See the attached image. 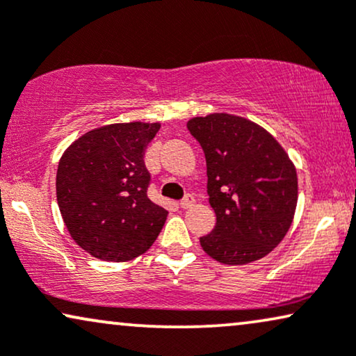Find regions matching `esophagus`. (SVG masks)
<instances>
[{
  "label": "esophagus",
  "mask_w": 356,
  "mask_h": 356,
  "mask_svg": "<svg viewBox=\"0 0 356 356\" xmlns=\"http://www.w3.org/2000/svg\"><path fill=\"white\" fill-rule=\"evenodd\" d=\"M193 204H195V197H193V195H186L181 201H179V206H181L183 209H188V207H191Z\"/></svg>",
  "instance_id": "34e87169"
}]
</instances>
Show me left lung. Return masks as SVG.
<instances>
[{"label":"left lung","mask_w":356,"mask_h":356,"mask_svg":"<svg viewBox=\"0 0 356 356\" xmlns=\"http://www.w3.org/2000/svg\"><path fill=\"white\" fill-rule=\"evenodd\" d=\"M206 156L207 195L216 212L202 250L225 265H245L273 250L291 227L298 202L296 168L276 138L232 114L186 124Z\"/></svg>","instance_id":"left-lung-1"}]
</instances>
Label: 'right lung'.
<instances>
[{"label": "right lung", "mask_w": 356, "mask_h": 356, "mask_svg": "<svg viewBox=\"0 0 356 356\" xmlns=\"http://www.w3.org/2000/svg\"><path fill=\"white\" fill-rule=\"evenodd\" d=\"M160 124H109L65 150L57 201L72 238L99 260L126 261L149 250L168 212L147 196L145 149Z\"/></svg>", "instance_id": "obj_1"}]
</instances>
